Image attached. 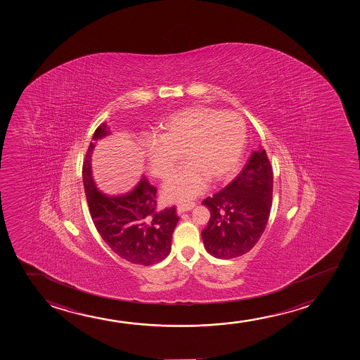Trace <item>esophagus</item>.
Masks as SVG:
<instances>
[{"label":"esophagus","mask_w":360,"mask_h":360,"mask_svg":"<svg viewBox=\"0 0 360 360\" xmlns=\"http://www.w3.org/2000/svg\"><path fill=\"white\" fill-rule=\"evenodd\" d=\"M195 207V202H187V204H179L177 207L178 214H182V212H189L192 210L193 207Z\"/></svg>","instance_id":"esophagus-1"}]
</instances>
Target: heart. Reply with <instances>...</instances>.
Wrapping results in <instances>:
<instances>
[{
    "label": "heart",
    "mask_w": 360,
    "mask_h": 360,
    "mask_svg": "<svg viewBox=\"0 0 360 360\" xmlns=\"http://www.w3.org/2000/svg\"><path fill=\"white\" fill-rule=\"evenodd\" d=\"M247 143L245 120L236 113L193 105L168 115L156 140L145 148L148 172L167 179L181 161L187 162L165 187L166 202H184L212 184L231 178L240 167Z\"/></svg>",
    "instance_id": "heart-1"
}]
</instances>
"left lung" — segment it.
Masks as SVG:
<instances>
[{
  "label": "left lung",
  "instance_id": "left-lung-1",
  "mask_svg": "<svg viewBox=\"0 0 360 360\" xmlns=\"http://www.w3.org/2000/svg\"><path fill=\"white\" fill-rule=\"evenodd\" d=\"M271 197L273 171L266 150L259 148L229 186L202 200L210 212L202 231L207 253L231 259L251 251L266 229Z\"/></svg>",
  "mask_w": 360,
  "mask_h": 360
}]
</instances>
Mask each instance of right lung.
I'll use <instances>...</instances> for the list:
<instances>
[{"label":"right lung","instance_id":"1","mask_svg":"<svg viewBox=\"0 0 360 360\" xmlns=\"http://www.w3.org/2000/svg\"><path fill=\"white\" fill-rule=\"evenodd\" d=\"M109 134L107 124H101L84 158L82 179L91 217L114 253L134 264L151 266L169 255L173 230L179 217L174 207L156 210V188L146 178H141L130 192L120 195H107L96 187L91 158L96 141Z\"/></svg>","mask_w":360,"mask_h":360}]
</instances>
